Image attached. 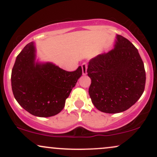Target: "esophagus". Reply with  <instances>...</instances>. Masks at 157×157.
<instances>
[{
    "instance_id": "obj_1",
    "label": "esophagus",
    "mask_w": 157,
    "mask_h": 157,
    "mask_svg": "<svg viewBox=\"0 0 157 157\" xmlns=\"http://www.w3.org/2000/svg\"><path fill=\"white\" fill-rule=\"evenodd\" d=\"M82 75H86L87 74V68H88V65L86 63H83L82 64Z\"/></svg>"
}]
</instances>
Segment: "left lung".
I'll return each mask as SVG.
<instances>
[{
    "mask_svg": "<svg viewBox=\"0 0 157 157\" xmlns=\"http://www.w3.org/2000/svg\"><path fill=\"white\" fill-rule=\"evenodd\" d=\"M89 89L94 105L109 113L125 111L136 103L145 86V67L137 48L117 35L114 48L89 61Z\"/></svg>",
    "mask_w": 157,
    "mask_h": 157,
    "instance_id": "left-lung-1",
    "label": "left lung"
}]
</instances>
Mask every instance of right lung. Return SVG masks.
I'll use <instances>...</instances> for the list:
<instances>
[{
  "label": "right lung",
  "instance_id": "add662e5",
  "mask_svg": "<svg viewBox=\"0 0 157 157\" xmlns=\"http://www.w3.org/2000/svg\"><path fill=\"white\" fill-rule=\"evenodd\" d=\"M82 75V68L67 71L51 63H35V47L29 43L17 56L12 71V89L17 102L32 115L55 116Z\"/></svg>",
  "mask_w": 157,
  "mask_h": 157
}]
</instances>
